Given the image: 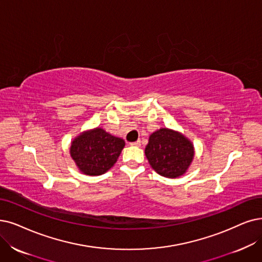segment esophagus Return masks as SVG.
Returning <instances> with one entry per match:
<instances>
[{"label":"esophagus","instance_id":"1","mask_svg":"<svg viewBox=\"0 0 262 262\" xmlns=\"http://www.w3.org/2000/svg\"><path fill=\"white\" fill-rule=\"evenodd\" d=\"M131 146H141V141H137V142H133V143H130Z\"/></svg>","mask_w":262,"mask_h":262}]
</instances>
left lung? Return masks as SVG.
Segmentation results:
<instances>
[{
	"label": "left lung",
	"mask_w": 262,
	"mask_h": 262,
	"mask_svg": "<svg viewBox=\"0 0 262 262\" xmlns=\"http://www.w3.org/2000/svg\"><path fill=\"white\" fill-rule=\"evenodd\" d=\"M145 155L152 169L159 175L176 179L185 174L191 164L194 148L184 134L161 128L150 134Z\"/></svg>",
	"instance_id": "left-lung-1"
}]
</instances>
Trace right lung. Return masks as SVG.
Here are the masks:
<instances>
[{"label": "right lung", "mask_w": 262, "mask_h": 262, "mask_svg": "<svg viewBox=\"0 0 262 262\" xmlns=\"http://www.w3.org/2000/svg\"><path fill=\"white\" fill-rule=\"evenodd\" d=\"M123 147L122 139L96 128L73 140L70 154L81 173L97 176L107 172L116 163Z\"/></svg>", "instance_id": "obj_1"}]
</instances>
